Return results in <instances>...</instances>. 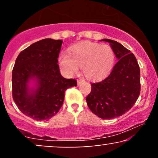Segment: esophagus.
Listing matches in <instances>:
<instances>
[{
    "instance_id": "esophagus-1",
    "label": "esophagus",
    "mask_w": 158,
    "mask_h": 158,
    "mask_svg": "<svg viewBox=\"0 0 158 158\" xmlns=\"http://www.w3.org/2000/svg\"><path fill=\"white\" fill-rule=\"evenodd\" d=\"M83 81H84V79H78V80H77V85H81V83L83 82Z\"/></svg>"
}]
</instances>
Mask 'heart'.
Returning <instances> with one entry per match:
<instances>
[{"instance_id":"heart-1","label":"heart","mask_w":158,"mask_h":158,"mask_svg":"<svg viewBox=\"0 0 158 158\" xmlns=\"http://www.w3.org/2000/svg\"><path fill=\"white\" fill-rule=\"evenodd\" d=\"M115 55L110 46L85 42L73 47L59 56V64L65 74L71 76L81 67L83 73L90 79L106 77L114 68Z\"/></svg>"}]
</instances>
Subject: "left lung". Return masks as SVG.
I'll list each match as a JSON object with an SVG mask.
<instances>
[{
	"label": "left lung",
	"instance_id": "1",
	"mask_svg": "<svg viewBox=\"0 0 158 158\" xmlns=\"http://www.w3.org/2000/svg\"><path fill=\"white\" fill-rule=\"evenodd\" d=\"M109 42L118 59L106 79L91 83L88 106L95 115L110 119L122 116L133 107L140 93V70L135 55L117 41Z\"/></svg>",
	"mask_w": 158,
	"mask_h": 158
}]
</instances>
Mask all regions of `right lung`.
Returning <instances> with one entry per match:
<instances>
[{"label": "right lung", "mask_w": 158, "mask_h": 158, "mask_svg": "<svg viewBox=\"0 0 158 158\" xmlns=\"http://www.w3.org/2000/svg\"><path fill=\"white\" fill-rule=\"evenodd\" d=\"M62 41L45 39L19 53L12 69V98L24 115L35 120H48L62 106L65 90L77 86L74 79L61 75L58 63ZM35 78V90L28 82Z\"/></svg>", "instance_id": "add662e5"}]
</instances>
